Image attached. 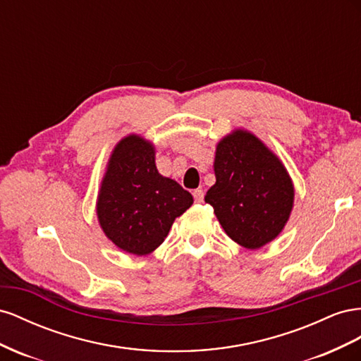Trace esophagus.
Returning <instances> with one entry per match:
<instances>
[{"label": "esophagus", "instance_id": "obj_1", "mask_svg": "<svg viewBox=\"0 0 361 361\" xmlns=\"http://www.w3.org/2000/svg\"><path fill=\"white\" fill-rule=\"evenodd\" d=\"M193 198H195V202H202L204 190L202 189H195L193 190Z\"/></svg>", "mask_w": 361, "mask_h": 361}]
</instances>
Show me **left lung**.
Masks as SVG:
<instances>
[{
	"mask_svg": "<svg viewBox=\"0 0 361 361\" xmlns=\"http://www.w3.org/2000/svg\"><path fill=\"white\" fill-rule=\"evenodd\" d=\"M216 183L205 195L230 238L259 250L281 233L293 205L289 173L248 131L238 130L216 148Z\"/></svg>",
	"mask_w": 361,
	"mask_h": 361,
	"instance_id": "left-lung-1",
	"label": "left lung"
}]
</instances>
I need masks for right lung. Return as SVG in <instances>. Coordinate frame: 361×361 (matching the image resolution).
Listing matches in <instances>:
<instances>
[{
    "label": "right lung",
    "mask_w": 361,
    "mask_h": 361,
    "mask_svg": "<svg viewBox=\"0 0 361 361\" xmlns=\"http://www.w3.org/2000/svg\"><path fill=\"white\" fill-rule=\"evenodd\" d=\"M154 152L139 136L122 139L110 157L97 204L107 238L135 255L160 246L175 218L193 204L188 190L159 173Z\"/></svg>",
    "instance_id": "add662e5"
}]
</instances>
